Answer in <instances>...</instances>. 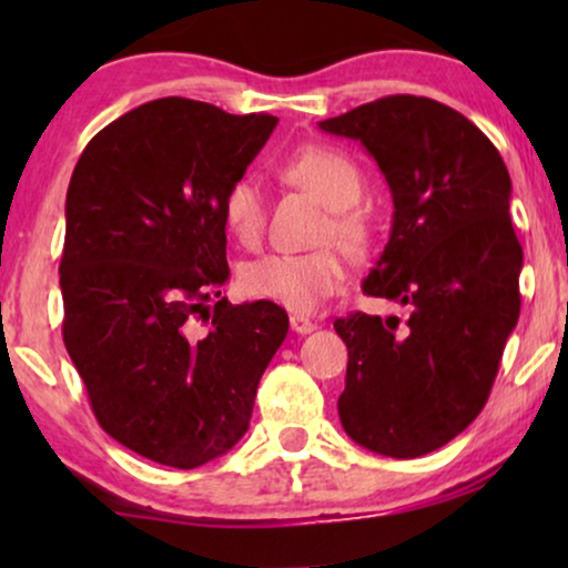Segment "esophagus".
I'll list each match as a JSON object with an SVG mask.
<instances>
[{
	"instance_id": "1",
	"label": "esophagus",
	"mask_w": 568,
	"mask_h": 568,
	"mask_svg": "<svg viewBox=\"0 0 568 568\" xmlns=\"http://www.w3.org/2000/svg\"><path fill=\"white\" fill-rule=\"evenodd\" d=\"M290 325H292L294 333H300V336H307V333H313L317 328V323H313L305 315H292L290 317Z\"/></svg>"
}]
</instances>
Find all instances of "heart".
Wrapping results in <instances>:
<instances>
[{"label": "heart", "instance_id": "1", "mask_svg": "<svg viewBox=\"0 0 568 568\" xmlns=\"http://www.w3.org/2000/svg\"><path fill=\"white\" fill-rule=\"evenodd\" d=\"M282 173L286 181L331 209L323 240H336L352 255L367 251L369 224L352 209L362 199L364 178L348 154L333 146H305L284 162ZM222 220L240 245L251 247L258 243L266 224V196L255 178L240 175L227 185L222 196ZM344 282L346 266L333 247L310 253H266L247 261L240 271V286L245 294L276 302L302 315L315 313L325 300L341 292Z\"/></svg>", "mask_w": 568, "mask_h": 568}]
</instances>
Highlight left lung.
Segmentation results:
<instances>
[{
    "label": "left lung",
    "instance_id": "8db88e82",
    "mask_svg": "<svg viewBox=\"0 0 568 568\" xmlns=\"http://www.w3.org/2000/svg\"><path fill=\"white\" fill-rule=\"evenodd\" d=\"M317 126L362 142L383 170L393 227L362 290L410 313L333 323L348 348L341 424L377 455L434 453L486 406L519 317L507 165L476 123L432 98L387 95Z\"/></svg>",
    "mask_w": 568,
    "mask_h": 568
}]
</instances>
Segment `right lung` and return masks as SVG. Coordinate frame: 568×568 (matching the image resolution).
Here are the masks:
<instances>
[{
  "label": "right lung",
  "instance_id": "obj_1",
  "mask_svg": "<svg viewBox=\"0 0 568 568\" xmlns=\"http://www.w3.org/2000/svg\"><path fill=\"white\" fill-rule=\"evenodd\" d=\"M278 119L160 98L84 146L67 191L64 346L92 414L131 453L191 470L240 442L290 317L209 313L230 278L222 196Z\"/></svg>",
  "mask_w": 568,
  "mask_h": 568
}]
</instances>
